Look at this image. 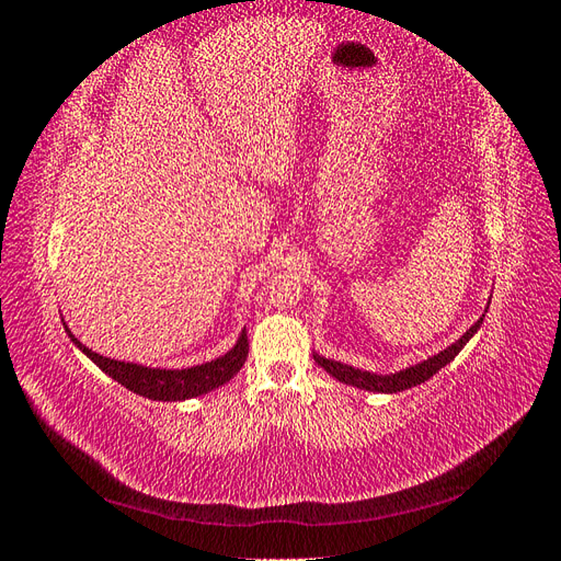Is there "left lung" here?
I'll return each mask as SVG.
<instances>
[{
  "label": "left lung",
  "instance_id": "left-lung-1",
  "mask_svg": "<svg viewBox=\"0 0 561 561\" xmlns=\"http://www.w3.org/2000/svg\"><path fill=\"white\" fill-rule=\"evenodd\" d=\"M482 318L474 322V325L461 339H458L456 344H451L449 348L439 351L437 355H433V358L423 360V363H419L414 367L400 369V371H396V375H371V371L355 369V367L342 365V363H334V360L322 358V355H316V363L325 371H330V375L334 379L342 381V383L358 386V388H365V390H375V393H398V390H404V388H412L416 383L428 381L437 369H443L447 363H451L456 355H458V351H461L470 342V336L478 332V328L482 325Z\"/></svg>",
  "mask_w": 561,
  "mask_h": 561
}]
</instances>
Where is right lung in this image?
<instances>
[{
	"label": "right lung",
	"instance_id": "add662e5",
	"mask_svg": "<svg viewBox=\"0 0 561 561\" xmlns=\"http://www.w3.org/2000/svg\"><path fill=\"white\" fill-rule=\"evenodd\" d=\"M72 342L89 355V358L110 375L114 381H118L122 386H126L133 393H138L142 398L149 400H186V398H196L208 393V390L227 383L236 371H239L248 358V334L245 330L241 332L239 342L236 346L222 355V358L210 360L206 365H196L190 369H151V367H142V365H133V363H122V360H112V358H103L95 351L83 346L79 339H75V334L67 330Z\"/></svg>",
	"mask_w": 561,
	"mask_h": 561
}]
</instances>
